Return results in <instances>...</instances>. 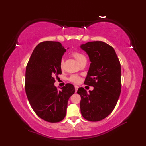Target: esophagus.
<instances>
[{"label": "esophagus", "instance_id": "34e87169", "mask_svg": "<svg viewBox=\"0 0 146 146\" xmlns=\"http://www.w3.org/2000/svg\"><path fill=\"white\" fill-rule=\"evenodd\" d=\"M75 92H76V91H77V90H78V86H75Z\"/></svg>", "mask_w": 146, "mask_h": 146}]
</instances>
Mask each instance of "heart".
<instances>
[{
	"label": "heart",
	"instance_id": "obj_1",
	"mask_svg": "<svg viewBox=\"0 0 146 146\" xmlns=\"http://www.w3.org/2000/svg\"><path fill=\"white\" fill-rule=\"evenodd\" d=\"M71 55H72L73 57L77 60L78 62L80 64L82 62H83L86 61V56L81 52H79V51H73V52L71 53ZM64 60H61L60 62V67L62 70L64 68ZM80 80H81L80 76L77 75H72L68 78L69 81H70V82L75 84H77L78 82H80Z\"/></svg>",
	"mask_w": 146,
	"mask_h": 146
}]
</instances>
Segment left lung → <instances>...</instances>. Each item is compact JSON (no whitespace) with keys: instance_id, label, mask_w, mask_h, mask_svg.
<instances>
[{"instance_id":"1","label":"left lung","mask_w":146,"mask_h":146,"mask_svg":"<svg viewBox=\"0 0 146 146\" xmlns=\"http://www.w3.org/2000/svg\"><path fill=\"white\" fill-rule=\"evenodd\" d=\"M80 48L91 61L84 84L94 87L88 93L78 88L80 112L86 120L97 122L110 115L117 105L121 92L120 63L113 47L104 42H89Z\"/></svg>"}]
</instances>
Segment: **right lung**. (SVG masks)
Here are the masks:
<instances>
[{
	"label": "right lung",
	"mask_w": 146,
	"mask_h": 146,
	"mask_svg": "<svg viewBox=\"0 0 146 146\" xmlns=\"http://www.w3.org/2000/svg\"><path fill=\"white\" fill-rule=\"evenodd\" d=\"M66 49L58 42L44 41L35 47L26 70V93L34 112L49 122H58L66 117L68 101L75 87L66 84L58 91L54 86L61 75L60 62Z\"/></svg>",
	"instance_id": "add662e5"
}]
</instances>
